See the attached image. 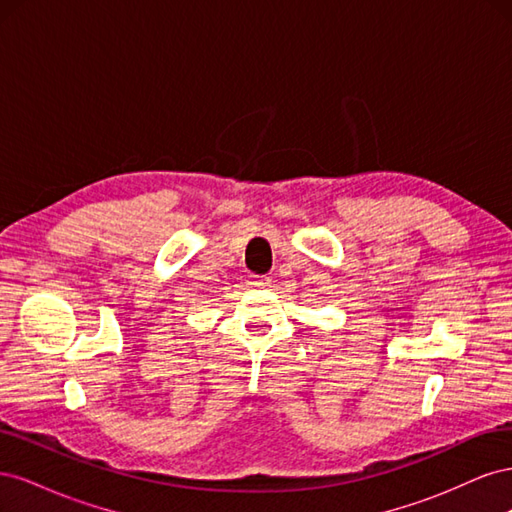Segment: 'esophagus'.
Segmentation results:
<instances>
[{
	"mask_svg": "<svg viewBox=\"0 0 512 512\" xmlns=\"http://www.w3.org/2000/svg\"><path fill=\"white\" fill-rule=\"evenodd\" d=\"M250 284L254 288H267V286H271V277L269 275H254Z\"/></svg>",
	"mask_w": 512,
	"mask_h": 512,
	"instance_id": "1",
	"label": "esophagus"
}]
</instances>
